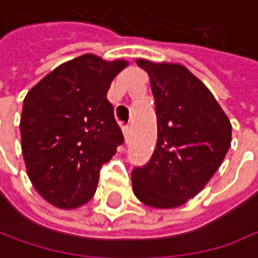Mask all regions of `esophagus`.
<instances>
[{
    "instance_id": "obj_1",
    "label": "esophagus",
    "mask_w": 258,
    "mask_h": 258,
    "mask_svg": "<svg viewBox=\"0 0 258 258\" xmlns=\"http://www.w3.org/2000/svg\"><path fill=\"white\" fill-rule=\"evenodd\" d=\"M130 133H132V125H126V126L123 128V136H125L126 141H128V136H130Z\"/></svg>"
}]
</instances>
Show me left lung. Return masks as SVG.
<instances>
[{"mask_svg": "<svg viewBox=\"0 0 258 258\" xmlns=\"http://www.w3.org/2000/svg\"><path fill=\"white\" fill-rule=\"evenodd\" d=\"M156 99L157 144L150 162L132 172L139 201L175 209L198 195L219 169L231 123L212 92L187 68L138 58Z\"/></svg>", "mask_w": 258, "mask_h": 258, "instance_id": "obj_1", "label": "left lung"}]
</instances>
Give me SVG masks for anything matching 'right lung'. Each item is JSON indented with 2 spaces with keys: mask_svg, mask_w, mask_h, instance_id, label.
I'll return each instance as SVG.
<instances>
[{
  "mask_svg": "<svg viewBox=\"0 0 258 258\" xmlns=\"http://www.w3.org/2000/svg\"><path fill=\"white\" fill-rule=\"evenodd\" d=\"M126 64L83 54L27 93L19 125L22 156L28 178L49 204L71 210L95 195L101 166L123 142L107 92Z\"/></svg>",
  "mask_w": 258,
  "mask_h": 258,
  "instance_id": "obj_1",
  "label": "right lung"
}]
</instances>
